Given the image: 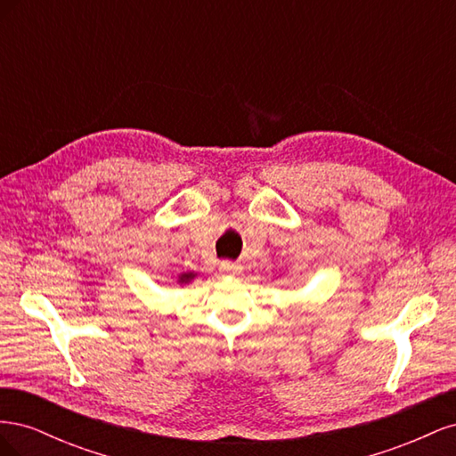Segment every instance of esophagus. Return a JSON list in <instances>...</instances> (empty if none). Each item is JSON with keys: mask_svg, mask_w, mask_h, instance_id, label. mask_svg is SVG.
I'll return each instance as SVG.
<instances>
[{"mask_svg": "<svg viewBox=\"0 0 456 456\" xmlns=\"http://www.w3.org/2000/svg\"><path fill=\"white\" fill-rule=\"evenodd\" d=\"M220 272L226 275H238L241 272V265H238V262L224 260V262H220Z\"/></svg>", "mask_w": 456, "mask_h": 456, "instance_id": "1", "label": "esophagus"}]
</instances>
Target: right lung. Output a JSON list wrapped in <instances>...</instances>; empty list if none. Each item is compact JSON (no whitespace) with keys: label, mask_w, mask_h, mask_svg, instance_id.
I'll use <instances>...</instances> for the list:
<instances>
[{"label":"right lung","mask_w":456,"mask_h":456,"mask_svg":"<svg viewBox=\"0 0 456 456\" xmlns=\"http://www.w3.org/2000/svg\"><path fill=\"white\" fill-rule=\"evenodd\" d=\"M194 275L196 273H181V275H178V281H181V283H188V281H191V280H194Z\"/></svg>","instance_id":"add662e5"}]
</instances>
